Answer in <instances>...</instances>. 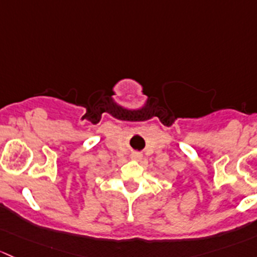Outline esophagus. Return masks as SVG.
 Here are the masks:
<instances>
[{"label": "esophagus", "instance_id": "34e87169", "mask_svg": "<svg viewBox=\"0 0 257 257\" xmlns=\"http://www.w3.org/2000/svg\"><path fill=\"white\" fill-rule=\"evenodd\" d=\"M131 158L134 161H140L142 158V155H141V153H139V152H134L131 155Z\"/></svg>", "mask_w": 257, "mask_h": 257}]
</instances>
